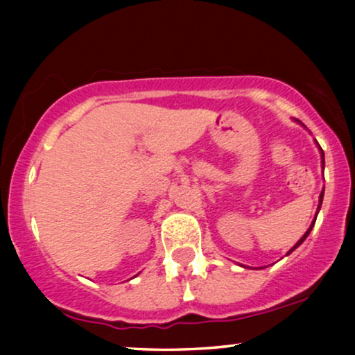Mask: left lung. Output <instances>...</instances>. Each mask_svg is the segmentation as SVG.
<instances>
[{
	"label": "left lung",
	"instance_id": "left-lung-1",
	"mask_svg": "<svg viewBox=\"0 0 355 355\" xmlns=\"http://www.w3.org/2000/svg\"><path fill=\"white\" fill-rule=\"evenodd\" d=\"M320 150H322V147H320ZM322 164H323V168H324V155H323V150H322ZM323 191H324V189H323ZM322 202H323V192L320 193V203H318V210H320V207H322ZM318 210H317V213H318ZM315 220H317V218H315ZM315 220L312 221V225H310V227H309V230H307V232H305V234L302 236V239H300V241L297 242V244H295V245L293 247V249H291V250L288 252V255H289L291 252H293L294 249H297V247H299L300 244H302V242H304L305 239H307V236L310 234V231H312V227H313V225H315Z\"/></svg>",
	"mask_w": 355,
	"mask_h": 355
}]
</instances>
